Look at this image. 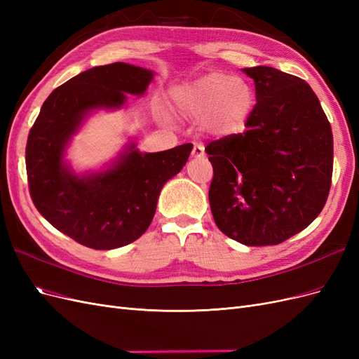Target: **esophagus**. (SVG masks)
I'll use <instances>...</instances> for the list:
<instances>
[{"instance_id": "esophagus-1", "label": "esophagus", "mask_w": 359, "mask_h": 359, "mask_svg": "<svg viewBox=\"0 0 359 359\" xmlns=\"http://www.w3.org/2000/svg\"><path fill=\"white\" fill-rule=\"evenodd\" d=\"M191 156L194 158H203L205 157V149L201 144H194L193 147V151H191Z\"/></svg>"}]
</instances>
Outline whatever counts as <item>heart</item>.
I'll return each instance as SVG.
<instances>
[{
  "mask_svg": "<svg viewBox=\"0 0 359 359\" xmlns=\"http://www.w3.org/2000/svg\"><path fill=\"white\" fill-rule=\"evenodd\" d=\"M172 104L187 118L202 119L210 132L232 136L245 127L253 107V93L238 78L222 72H210L198 79L173 88ZM166 121V115L160 114Z\"/></svg>",
  "mask_w": 359,
  "mask_h": 359,
  "instance_id": "1",
  "label": "heart"
}]
</instances>
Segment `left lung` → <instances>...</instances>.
I'll return each instance as SVG.
<instances>
[{
  "label": "left lung",
  "mask_w": 359,
  "mask_h": 359,
  "mask_svg": "<svg viewBox=\"0 0 359 359\" xmlns=\"http://www.w3.org/2000/svg\"><path fill=\"white\" fill-rule=\"evenodd\" d=\"M256 106L245 132L205 148L219 229L244 245H276L306 229L327 202L332 133L310 85L274 67L243 69Z\"/></svg>",
  "instance_id": "1"
}]
</instances>
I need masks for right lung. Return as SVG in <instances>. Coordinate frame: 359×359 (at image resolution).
I'll use <instances>...</instances> for the list:
<instances>
[{
	"mask_svg": "<svg viewBox=\"0 0 359 359\" xmlns=\"http://www.w3.org/2000/svg\"><path fill=\"white\" fill-rule=\"evenodd\" d=\"M154 72L127 62L93 67L53 90L29 130L25 161L39 212L79 244L112 250L142 236L165 184L186 166L191 144L140 153L133 139L109 165L78 173L67 161L73 136L97 111L121 109L142 97Z\"/></svg>",
	"mask_w": 359,
	"mask_h": 359,
	"instance_id": "obj_1",
	"label": "right lung"
}]
</instances>
